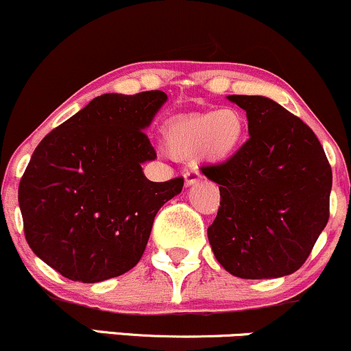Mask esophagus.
I'll list each match as a JSON object with an SVG mask.
<instances>
[{
	"instance_id": "obj_1",
	"label": "esophagus",
	"mask_w": 351,
	"mask_h": 351,
	"mask_svg": "<svg viewBox=\"0 0 351 351\" xmlns=\"http://www.w3.org/2000/svg\"><path fill=\"white\" fill-rule=\"evenodd\" d=\"M198 181H199V173L196 170L184 173V184H186V186H193V184H196Z\"/></svg>"
}]
</instances>
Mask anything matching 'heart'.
Instances as JSON below:
<instances>
[{
    "mask_svg": "<svg viewBox=\"0 0 351 351\" xmlns=\"http://www.w3.org/2000/svg\"><path fill=\"white\" fill-rule=\"evenodd\" d=\"M245 125L244 114L234 107L199 112L168 123L165 143L176 158H191L203 153L211 162H224L243 145Z\"/></svg>",
    "mask_w": 351,
    "mask_h": 351,
    "instance_id": "obj_1",
    "label": "heart"
}]
</instances>
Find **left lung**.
<instances>
[{"label": "left lung", "instance_id": "1", "mask_svg": "<svg viewBox=\"0 0 351 351\" xmlns=\"http://www.w3.org/2000/svg\"><path fill=\"white\" fill-rule=\"evenodd\" d=\"M245 110L249 140L201 171L219 184L208 239L217 263L241 279L299 271L328 223L332 168L308 125L263 95H228Z\"/></svg>", "mask_w": 351, "mask_h": 351}]
</instances>
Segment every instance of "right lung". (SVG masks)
<instances>
[{
	"instance_id": "add662e5",
	"label": "right lung",
	"mask_w": 351,
	"mask_h": 351,
	"mask_svg": "<svg viewBox=\"0 0 351 351\" xmlns=\"http://www.w3.org/2000/svg\"><path fill=\"white\" fill-rule=\"evenodd\" d=\"M162 90L104 94L43 138L19 181L24 236L39 259L71 280L94 284L138 264L153 219L183 189L155 183L145 128L167 102Z\"/></svg>"
}]
</instances>
